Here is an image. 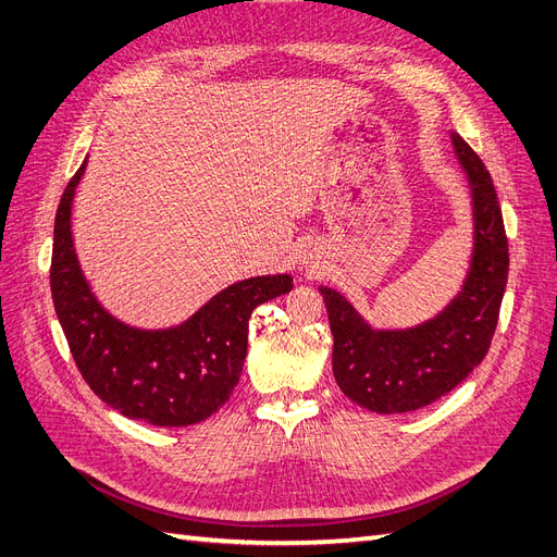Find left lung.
Listing matches in <instances>:
<instances>
[{
    "label": "left lung",
    "mask_w": 557,
    "mask_h": 557,
    "mask_svg": "<svg viewBox=\"0 0 557 557\" xmlns=\"http://www.w3.org/2000/svg\"><path fill=\"white\" fill-rule=\"evenodd\" d=\"M469 183L474 246L460 293L425 323L376 330L350 301L320 285L334 336L332 372L342 393L374 413L423 409L481 364L509 276V242L491 174L460 134H450Z\"/></svg>",
    "instance_id": "1"
}]
</instances>
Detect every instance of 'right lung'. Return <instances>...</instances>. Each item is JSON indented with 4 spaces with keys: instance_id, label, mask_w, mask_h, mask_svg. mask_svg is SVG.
Segmentation results:
<instances>
[{
    "instance_id": "right-lung-1",
    "label": "right lung",
    "mask_w": 557,
    "mask_h": 557,
    "mask_svg": "<svg viewBox=\"0 0 557 557\" xmlns=\"http://www.w3.org/2000/svg\"><path fill=\"white\" fill-rule=\"evenodd\" d=\"M86 164L62 193L50 260V293L78 372L99 399L132 420L158 428L201 423L239 383L252 309L290 293L293 276L232 283L174 327L123 323L95 297L74 248L72 205Z\"/></svg>"
}]
</instances>
